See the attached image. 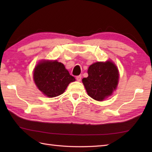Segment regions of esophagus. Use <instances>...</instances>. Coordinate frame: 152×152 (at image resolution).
I'll return each instance as SVG.
<instances>
[{"mask_svg":"<svg viewBox=\"0 0 152 152\" xmlns=\"http://www.w3.org/2000/svg\"><path fill=\"white\" fill-rule=\"evenodd\" d=\"M76 78V80H77V81H78V82H80V81H81V80H82V76H81V75L77 76Z\"/></svg>","mask_w":152,"mask_h":152,"instance_id":"1","label":"esophagus"}]
</instances>
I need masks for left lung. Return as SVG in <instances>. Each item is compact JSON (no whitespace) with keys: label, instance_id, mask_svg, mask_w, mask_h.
<instances>
[{"label":"left lung","instance_id":"obj_1","mask_svg":"<svg viewBox=\"0 0 152 152\" xmlns=\"http://www.w3.org/2000/svg\"><path fill=\"white\" fill-rule=\"evenodd\" d=\"M88 73V77L82 79L83 84L88 95L96 101H102L117 88L119 72L112 61L93 63Z\"/></svg>","mask_w":152,"mask_h":152}]
</instances>
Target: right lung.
Segmentation results:
<instances>
[{
  "label": "right lung",
  "instance_id": "add662e5",
  "mask_svg": "<svg viewBox=\"0 0 152 152\" xmlns=\"http://www.w3.org/2000/svg\"><path fill=\"white\" fill-rule=\"evenodd\" d=\"M33 79L38 89L50 98L63 94L69 83L76 80L64 64L56 60L38 63L34 68Z\"/></svg>",
  "mask_w": 152,
  "mask_h": 152
}]
</instances>
